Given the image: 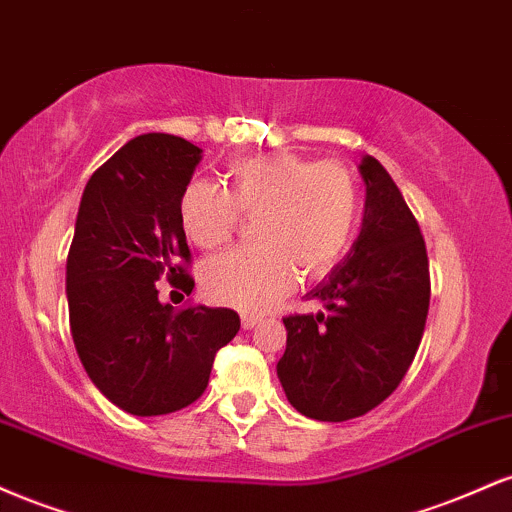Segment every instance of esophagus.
I'll return each mask as SVG.
<instances>
[{"mask_svg": "<svg viewBox=\"0 0 512 512\" xmlns=\"http://www.w3.org/2000/svg\"><path fill=\"white\" fill-rule=\"evenodd\" d=\"M240 325H243V330H252V327L260 325V317H257V315H243V317H240Z\"/></svg>", "mask_w": 512, "mask_h": 512, "instance_id": "obj_1", "label": "esophagus"}]
</instances>
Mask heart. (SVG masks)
<instances>
[{"label":"heart","instance_id":"heart-1","mask_svg":"<svg viewBox=\"0 0 512 512\" xmlns=\"http://www.w3.org/2000/svg\"><path fill=\"white\" fill-rule=\"evenodd\" d=\"M240 214H257L260 245L209 260L202 289L214 303L260 313L291 291L298 272L322 276L342 260L354 243L361 202L344 163H310L286 151L238 161L228 170V190L207 180L182 190V231L197 248L226 243Z\"/></svg>","mask_w":512,"mask_h":512}]
</instances>
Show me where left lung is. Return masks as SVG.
<instances>
[{
    "label": "left lung",
    "mask_w": 512,
    "mask_h": 512,
    "mask_svg": "<svg viewBox=\"0 0 512 512\" xmlns=\"http://www.w3.org/2000/svg\"><path fill=\"white\" fill-rule=\"evenodd\" d=\"M361 233L308 298L320 313L289 315L276 375L303 416L346 421L402 383L426 327L431 276L424 236L390 173L363 156Z\"/></svg>",
    "instance_id": "1"
}]
</instances>
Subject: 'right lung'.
Returning <instances> with one entry per match:
<instances>
[{
  "instance_id": "add662e5",
  "label": "right lung",
  "mask_w": 512,
  "mask_h": 512,
  "mask_svg": "<svg viewBox=\"0 0 512 512\" xmlns=\"http://www.w3.org/2000/svg\"><path fill=\"white\" fill-rule=\"evenodd\" d=\"M202 149L173 134L134 137L81 195L67 257L69 325L88 378L134 416L178 411L207 390L216 351L240 330L231 308L158 301L156 281L192 291L180 197Z\"/></svg>"
}]
</instances>
